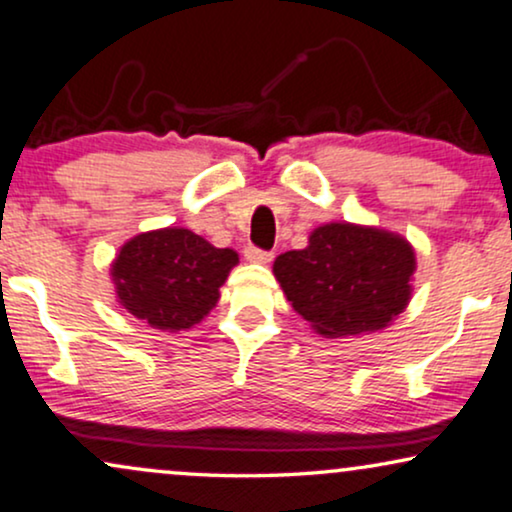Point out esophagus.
<instances>
[{"instance_id":"34e87169","label":"esophagus","mask_w":512,"mask_h":512,"mask_svg":"<svg viewBox=\"0 0 512 512\" xmlns=\"http://www.w3.org/2000/svg\"><path fill=\"white\" fill-rule=\"evenodd\" d=\"M243 255H245V260L252 262V264H269L271 257H274L271 252H264L260 248H252V245H248V248L243 250Z\"/></svg>"}]
</instances>
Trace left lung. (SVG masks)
Instances as JSON below:
<instances>
[{
    "mask_svg": "<svg viewBox=\"0 0 512 512\" xmlns=\"http://www.w3.org/2000/svg\"><path fill=\"white\" fill-rule=\"evenodd\" d=\"M416 252L380 226L321 224L307 248L276 257L274 276L293 309L323 338L378 333L409 307Z\"/></svg>",
    "mask_w": 512,
    "mask_h": 512,
    "instance_id": "left-lung-1",
    "label": "left lung"
}]
</instances>
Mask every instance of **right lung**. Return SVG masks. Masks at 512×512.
Returning <instances> with one entry per match:
<instances>
[{"label":"right lung","instance_id":"right-lung-1","mask_svg":"<svg viewBox=\"0 0 512 512\" xmlns=\"http://www.w3.org/2000/svg\"><path fill=\"white\" fill-rule=\"evenodd\" d=\"M236 264V250L215 248L184 226H165L122 245L111 281L129 314L158 331L177 333L217 307L219 288Z\"/></svg>","mask_w":512,"mask_h":512}]
</instances>
